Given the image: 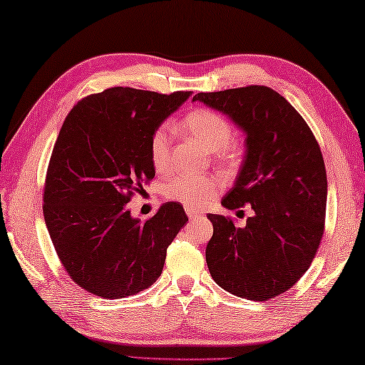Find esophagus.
<instances>
[{
	"label": "esophagus",
	"instance_id": "1",
	"mask_svg": "<svg viewBox=\"0 0 365 365\" xmlns=\"http://www.w3.org/2000/svg\"><path fill=\"white\" fill-rule=\"evenodd\" d=\"M185 210H187V215L190 217V220H196V218H200V217H202V214H201V212H197V210H195V209L185 207Z\"/></svg>",
	"mask_w": 365,
	"mask_h": 365
}]
</instances>
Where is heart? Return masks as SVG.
Returning <instances> with one entry per match:
<instances>
[{"instance_id":"obj_1","label":"heart","mask_w":365,"mask_h":365,"mask_svg":"<svg viewBox=\"0 0 365 365\" xmlns=\"http://www.w3.org/2000/svg\"><path fill=\"white\" fill-rule=\"evenodd\" d=\"M183 128L197 142L210 151H215L220 161L231 163L236 158V148L231 147L233 125L223 115L214 110L200 108L185 116ZM151 164L156 172L164 174L170 165V134L169 129H156L150 140ZM223 187V180L217 175L202 177H177L165 185V197L170 201L182 202L185 207L202 209L207 205Z\"/></svg>"}]
</instances>
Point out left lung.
<instances>
[{
	"label": "left lung",
	"instance_id": "left-lung-1",
	"mask_svg": "<svg viewBox=\"0 0 365 365\" xmlns=\"http://www.w3.org/2000/svg\"><path fill=\"white\" fill-rule=\"evenodd\" d=\"M196 101L246 134L240 174L222 205L254 209L244 228L207 215L214 227L205 247L210 276L247 300L277 297L309 268L324 233L327 175L319 145L292 105L267 86L200 92Z\"/></svg>",
	"mask_w": 365,
	"mask_h": 365
}]
</instances>
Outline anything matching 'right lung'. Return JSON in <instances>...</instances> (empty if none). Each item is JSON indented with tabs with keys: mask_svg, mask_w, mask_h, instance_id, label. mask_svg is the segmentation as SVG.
<instances>
[{
	"mask_svg": "<svg viewBox=\"0 0 365 365\" xmlns=\"http://www.w3.org/2000/svg\"><path fill=\"white\" fill-rule=\"evenodd\" d=\"M190 96L111 88L79 101L65 118L43 212L65 271L88 292L124 298L161 276L165 252L188 217L178 202H165L140 222L128 202L155 177L151 135Z\"/></svg>",
	"mask_w": 365,
	"mask_h": 365,
	"instance_id": "obj_1",
	"label": "right lung"
}]
</instances>
